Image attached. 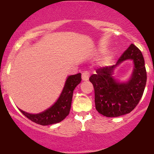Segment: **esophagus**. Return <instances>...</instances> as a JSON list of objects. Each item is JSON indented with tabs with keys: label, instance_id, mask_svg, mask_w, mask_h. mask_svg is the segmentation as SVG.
I'll return each mask as SVG.
<instances>
[{
	"label": "esophagus",
	"instance_id": "1",
	"mask_svg": "<svg viewBox=\"0 0 154 154\" xmlns=\"http://www.w3.org/2000/svg\"><path fill=\"white\" fill-rule=\"evenodd\" d=\"M89 76L90 74L88 72H84L82 74V79L83 81H88L89 79Z\"/></svg>",
	"mask_w": 154,
	"mask_h": 154
}]
</instances>
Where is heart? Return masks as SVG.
I'll use <instances>...</instances> for the list:
<instances>
[{
	"mask_svg": "<svg viewBox=\"0 0 154 154\" xmlns=\"http://www.w3.org/2000/svg\"><path fill=\"white\" fill-rule=\"evenodd\" d=\"M111 58H112V56L109 54V53H106L104 54L101 57L98 59V65L101 66H106V65L110 62Z\"/></svg>",
	"mask_w": 154,
	"mask_h": 154,
	"instance_id": "obj_1",
	"label": "heart"
}]
</instances>
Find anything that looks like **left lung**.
<instances>
[{"label": "left lung", "instance_id": "8db88e82", "mask_svg": "<svg viewBox=\"0 0 154 154\" xmlns=\"http://www.w3.org/2000/svg\"><path fill=\"white\" fill-rule=\"evenodd\" d=\"M127 60L133 61L134 69L128 80L121 82L113 76L114 70ZM89 79L94 88L95 109L98 113L107 117L129 114L142 98L147 80L142 53L131 44L115 65L98 69Z\"/></svg>", "mask_w": 154, "mask_h": 154}]
</instances>
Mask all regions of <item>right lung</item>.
I'll list each match as a JSON object with an SVG mask.
<instances>
[{"mask_svg":"<svg viewBox=\"0 0 154 154\" xmlns=\"http://www.w3.org/2000/svg\"><path fill=\"white\" fill-rule=\"evenodd\" d=\"M81 80L80 73L68 76L59 98L46 110L38 114H30L20 109H19V111L31 121L40 125H50L59 123L69 114L73 91L77 85L80 83Z\"/></svg>","mask_w":154,"mask_h":154,"instance_id":"add662e5","label":"right lung"}]
</instances>
